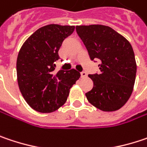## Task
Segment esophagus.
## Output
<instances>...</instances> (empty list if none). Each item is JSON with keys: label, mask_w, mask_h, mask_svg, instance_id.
Returning <instances> with one entry per match:
<instances>
[{"label": "esophagus", "mask_w": 147, "mask_h": 147, "mask_svg": "<svg viewBox=\"0 0 147 147\" xmlns=\"http://www.w3.org/2000/svg\"><path fill=\"white\" fill-rule=\"evenodd\" d=\"M80 74H81V77H82V78H86V77H87V74H86L85 72H81Z\"/></svg>", "instance_id": "1"}]
</instances>
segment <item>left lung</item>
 I'll use <instances>...</instances> for the list:
<instances>
[{
	"instance_id": "obj_1",
	"label": "left lung",
	"mask_w": 147,
	"mask_h": 147,
	"mask_svg": "<svg viewBox=\"0 0 147 147\" xmlns=\"http://www.w3.org/2000/svg\"><path fill=\"white\" fill-rule=\"evenodd\" d=\"M76 32L90 59L100 61V74L89 75L94 87L85 94L87 100L102 111L120 110L130 99L136 81V62L131 43L108 26H77Z\"/></svg>"
}]
</instances>
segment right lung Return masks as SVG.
<instances>
[{
    "label": "right lung",
    "instance_id": "right-lung-1",
    "mask_svg": "<svg viewBox=\"0 0 147 147\" xmlns=\"http://www.w3.org/2000/svg\"><path fill=\"white\" fill-rule=\"evenodd\" d=\"M74 29V26L58 24L42 26L26 39L18 53L19 89L29 106L37 112L51 113L59 109L80 78L79 72L74 68L54 72L58 50Z\"/></svg>",
    "mask_w": 147,
    "mask_h": 147
}]
</instances>
